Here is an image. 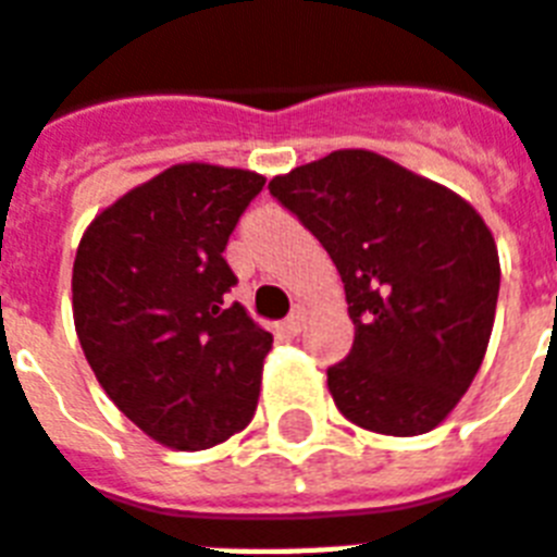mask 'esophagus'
Returning <instances> with one entry per match:
<instances>
[{
	"label": "esophagus",
	"mask_w": 557,
	"mask_h": 557,
	"mask_svg": "<svg viewBox=\"0 0 557 557\" xmlns=\"http://www.w3.org/2000/svg\"><path fill=\"white\" fill-rule=\"evenodd\" d=\"M305 320H308V317H305L302 308H296V311L284 320V329H287L290 334H299L305 329Z\"/></svg>",
	"instance_id": "34e87169"
}]
</instances>
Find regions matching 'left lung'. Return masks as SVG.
<instances>
[{
	"label": "left lung",
	"mask_w": 557,
	"mask_h": 557,
	"mask_svg": "<svg viewBox=\"0 0 557 557\" xmlns=\"http://www.w3.org/2000/svg\"><path fill=\"white\" fill-rule=\"evenodd\" d=\"M270 194L332 255L355 341L329 367L334 405L393 437L432 432L482 367L499 255L470 202L367 149L275 175Z\"/></svg>",
	"instance_id": "1"
}]
</instances>
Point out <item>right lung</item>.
<instances>
[{
  "label": "right lung",
  "instance_id": "right-lung-1",
  "mask_svg": "<svg viewBox=\"0 0 557 557\" xmlns=\"http://www.w3.org/2000/svg\"><path fill=\"white\" fill-rule=\"evenodd\" d=\"M263 175L178 164L96 216L73 263L78 343L111 403L173 449L249 425L273 334L225 299L228 234Z\"/></svg>",
  "mask_w": 557,
  "mask_h": 557
}]
</instances>
